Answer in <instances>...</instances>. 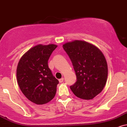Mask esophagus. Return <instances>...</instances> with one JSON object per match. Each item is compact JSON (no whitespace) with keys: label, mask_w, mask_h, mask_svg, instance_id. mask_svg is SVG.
<instances>
[{"label":"esophagus","mask_w":127,"mask_h":127,"mask_svg":"<svg viewBox=\"0 0 127 127\" xmlns=\"http://www.w3.org/2000/svg\"><path fill=\"white\" fill-rule=\"evenodd\" d=\"M59 80V82H60V83H62V82H63V80H64V78H63V77H62V78L60 79Z\"/></svg>","instance_id":"obj_1"}]
</instances>
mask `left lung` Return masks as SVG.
Listing matches in <instances>:
<instances>
[{
  "mask_svg": "<svg viewBox=\"0 0 127 127\" xmlns=\"http://www.w3.org/2000/svg\"><path fill=\"white\" fill-rule=\"evenodd\" d=\"M71 60L77 81L70 86L79 98L89 100L101 92L106 83L108 65L104 55L93 44L74 40L63 45Z\"/></svg>",
  "mask_w": 127,
  "mask_h": 127,
  "instance_id": "obj_1",
  "label": "left lung"
}]
</instances>
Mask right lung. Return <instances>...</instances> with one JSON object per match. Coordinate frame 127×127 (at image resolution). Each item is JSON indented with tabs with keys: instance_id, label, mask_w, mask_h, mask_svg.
Segmentation results:
<instances>
[{
	"instance_id": "obj_1",
	"label": "right lung",
	"mask_w": 127,
	"mask_h": 127,
	"mask_svg": "<svg viewBox=\"0 0 127 127\" xmlns=\"http://www.w3.org/2000/svg\"><path fill=\"white\" fill-rule=\"evenodd\" d=\"M55 44L35 45L20 59L16 69L18 85L28 100L37 105L54 98L59 82L48 67V60L57 48Z\"/></svg>"
}]
</instances>
